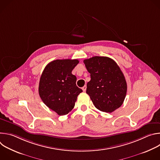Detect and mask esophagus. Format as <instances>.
<instances>
[{
    "label": "esophagus",
    "instance_id": "1",
    "mask_svg": "<svg viewBox=\"0 0 160 160\" xmlns=\"http://www.w3.org/2000/svg\"><path fill=\"white\" fill-rule=\"evenodd\" d=\"M86 89H87V86H86V85H84V86L82 87V90H83V92H85Z\"/></svg>",
    "mask_w": 160,
    "mask_h": 160
}]
</instances>
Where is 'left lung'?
<instances>
[{"label":"left lung","instance_id":"8db88e82","mask_svg":"<svg viewBox=\"0 0 160 160\" xmlns=\"http://www.w3.org/2000/svg\"><path fill=\"white\" fill-rule=\"evenodd\" d=\"M83 62L90 73L87 94L99 110L112 112L123 104L127 90L125 78L120 68L108 57L94 56Z\"/></svg>","mask_w":160,"mask_h":160}]
</instances>
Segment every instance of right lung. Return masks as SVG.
Here are the masks:
<instances>
[{
    "label": "right lung",
    "instance_id": "obj_1",
    "mask_svg": "<svg viewBox=\"0 0 160 160\" xmlns=\"http://www.w3.org/2000/svg\"><path fill=\"white\" fill-rule=\"evenodd\" d=\"M78 59H56L45 67L40 77L38 93L43 102L59 115H65L75 106L82 90L76 85L72 72Z\"/></svg>",
    "mask_w": 160,
    "mask_h": 160
}]
</instances>
